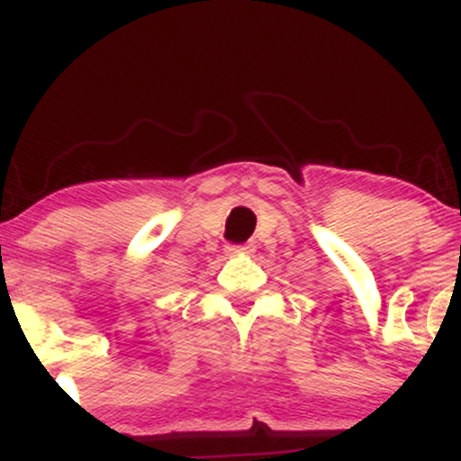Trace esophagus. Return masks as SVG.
I'll return each instance as SVG.
<instances>
[{"instance_id":"obj_1","label":"esophagus","mask_w":461,"mask_h":461,"mask_svg":"<svg viewBox=\"0 0 461 461\" xmlns=\"http://www.w3.org/2000/svg\"><path fill=\"white\" fill-rule=\"evenodd\" d=\"M227 253H253V245H227Z\"/></svg>"}]
</instances>
